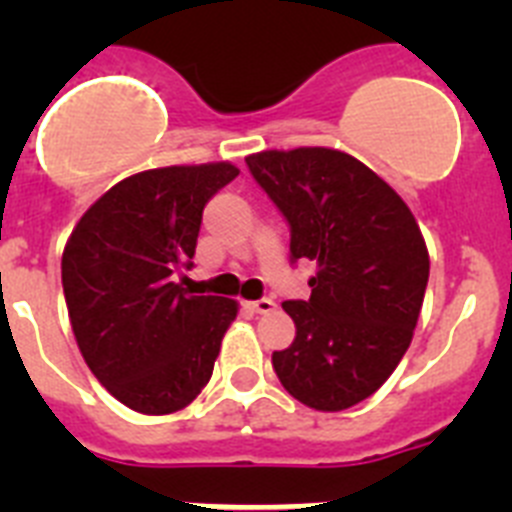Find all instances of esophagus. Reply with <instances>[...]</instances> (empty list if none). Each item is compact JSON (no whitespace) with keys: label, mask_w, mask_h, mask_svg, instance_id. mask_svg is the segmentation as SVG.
<instances>
[{"label":"esophagus","mask_w":512,"mask_h":512,"mask_svg":"<svg viewBox=\"0 0 512 512\" xmlns=\"http://www.w3.org/2000/svg\"><path fill=\"white\" fill-rule=\"evenodd\" d=\"M246 307L251 312H259V315H266V312H271L277 305H274V300H271V297H261V300L246 302Z\"/></svg>","instance_id":"obj_1"}]
</instances>
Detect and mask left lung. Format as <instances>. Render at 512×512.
Returning <instances> with one entry per match:
<instances>
[{"instance_id":"obj_1","label":"left lung","mask_w":512,"mask_h":512,"mask_svg":"<svg viewBox=\"0 0 512 512\" xmlns=\"http://www.w3.org/2000/svg\"><path fill=\"white\" fill-rule=\"evenodd\" d=\"M287 217L292 261H315L310 300L282 302L292 346L271 354L279 382L323 413L382 387L413 341L428 284V248L410 207L359 158L336 148L246 156Z\"/></svg>"}]
</instances>
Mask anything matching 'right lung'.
Listing matches in <instances>:
<instances>
[{
	"label": "right lung",
	"instance_id": "right-lung-1",
	"mask_svg": "<svg viewBox=\"0 0 512 512\" xmlns=\"http://www.w3.org/2000/svg\"><path fill=\"white\" fill-rule=\"evenodd\" d=\"M238 174L228 161L140 171L66 241L61 282L81 356L135 413H176L210 382L238 302L187 295L171 277L192 266L207 200Z\"/></svg>",
	"mask_w": 512,
	"mask_h": 512
}]
</instances>
